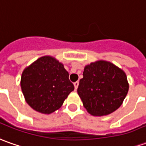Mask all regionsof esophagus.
<instances>
[{"label":"esophagus","instance_id":"obj_1","mask_svg":"<svg viewBox=\"0 0 146 146\" xmlns=\"http://www.w3.org/2000/svg\"><path fill=\"white\" fill-rule=\"evenodd\" d=\"M73 85H74L75 90H77V87H78V85H79V82H78V81H76V82H74V83H73Z\"/></svg>","mask_w":146,"mask_h":146}]
</instances>
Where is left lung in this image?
Returning a JSON list of instances; mask_svg holds the SVG:
<instances>
[{
	"instance_id": "left-lung-1",
	"label": "left lung",
	"mask_w": 146,
	"mask_h": 146,
	"mask_svg": "<svg viewBox=\"0 0 146 146\" xmlns=\"http://www.w3.org/2000/svg\"><path fill=\"white\" fill-rule=\"evenodd\" d=\"M128 91L124 70L108 60H98L85 66L77 94L90 114L101 117L117 110Z\"/></svg>"
}]
</instances>
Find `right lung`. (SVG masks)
Returning a JSON list of instances; mask_svg holds the SVG:
<instances>
[{
	"label": "right lung",
	"instance_id": "1",
	"mask_svg": "<svg viewBox=\"0 0 146 146\" xmlns=\"http://www.w3.org/2000/svg\"><path fill=\"white\" fill-rule=\"evenodd\" d=\"M21 88L28 105L44 114L59 110L74 90L64 65L52 56H41L25 67Z\"/></svg>",
	"mask_w": 146,
	"mask_h": 146
}]
</instances>
